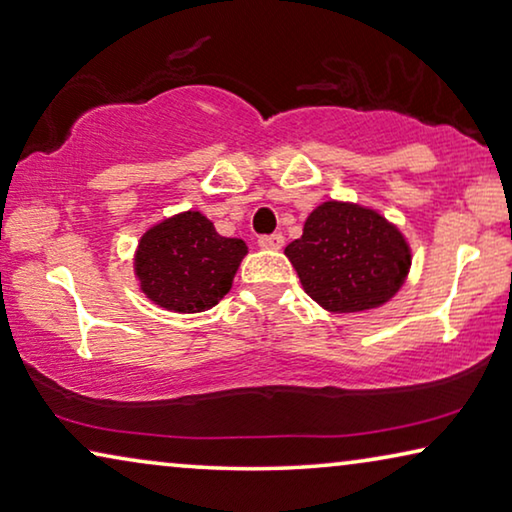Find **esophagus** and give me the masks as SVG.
Here are the masks:
<instances>
[{"mask_svg": "<svg viewBox=\"0 0 512 512\" xmlns=\"http://www.w3.org/2000/svg\"><path fill=\"white\" fill-rule=\"evenodd\" d=\"M257 243H259V248H264V250H280L282 243H285V236H282V234H266V236H259Z\"/></svg>", "mask_w": 512, "mask_h": 512, "instance_id": "obj_1", "label": "esophagus"}]
</instances>
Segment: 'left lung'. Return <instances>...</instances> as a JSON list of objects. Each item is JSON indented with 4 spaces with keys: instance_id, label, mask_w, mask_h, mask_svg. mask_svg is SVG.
I'll use <instances>...</instances> for the list:
<instances>
[{
    "instance_id": "obj_1",
    "label": "left lung",
    "mask_w": 512,
    "mask_h": 512,
    "mask_svg": "<svg viewBox=\"0 0 512 512\" xmlns=\"http://www.w3.org/2000/svg\"><path fill=\"white\" fill-rule=\"evenodd\" d=\"M285 255L305 294L329 312L379 308L398 294L411 266L398 227L375 209L335 200L310 213Z\"/></svg>"
}]
</instances>
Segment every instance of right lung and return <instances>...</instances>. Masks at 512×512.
<instances>
[{
	"instance_id": "obj_1",
	"label": "right lung",
	"mask_w": 512,
	"mask_h": 512,
	"mask_svg": "<svg viewBox=\"0 0 512 512\" xmlns=\"http://www.w3.org/2000/svg\"><path fill=\"white\" fill-rule=\"evenodd\" d=\"M246 253V243L220 236L200 211H183L142 234L135 276L160 308L202 312L230 292Z\"/></svg>"
}]
</instances>
